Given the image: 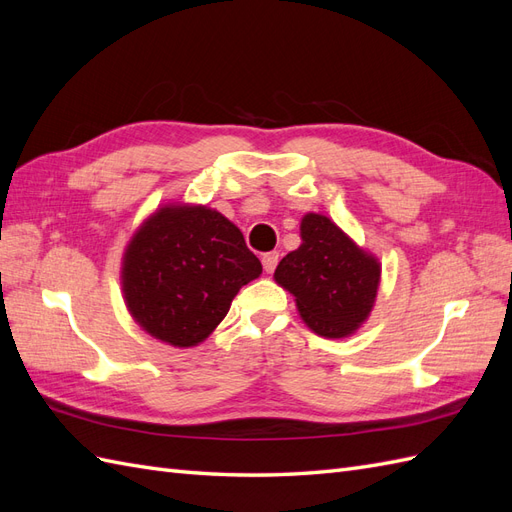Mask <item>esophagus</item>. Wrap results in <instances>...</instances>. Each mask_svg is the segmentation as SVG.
<instances>
[{
    "instance_id": "obj_1",
    "label": "esophagus",
    "mask_w": 512,
    "mask_h": 512,
    "mask_svg": "<svg viewBox=\"0 0 512 512\" xmlns=\"http://www.w3.org/2000/svg\"><path fill=\"white\" fill-rule=\"evenodd\" d=\"M277 262H280V254H277V252H267V254H262V267H265V271H267V273H273V271H275Z\"/></svg>"
}]
</instances>
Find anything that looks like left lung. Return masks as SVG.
Instances as JSON below:
<instances>
[{"mask_svg": "<svg viewBox=\"0 0 512 512\" xmlns=\"http://www.w3.org/2000/svg\"><path fill=\"white\" fill-rule=\"evenodd\" d=\"M301 247L282 258L275 282L294 294L307 327L322 337H346L376 301L380 265L329 218L307 213Z\"/></svg>", "mask_w": 512, "mask_h": 512, "instance_id": "1", "label": "left lung"}]
</instances>
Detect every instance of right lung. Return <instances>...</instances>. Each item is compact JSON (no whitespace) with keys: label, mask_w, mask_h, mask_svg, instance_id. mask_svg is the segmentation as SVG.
Returning <instances> with one entry per match:
<instances>
[{"label":"right lung","mask_w":512,"mask_h":512,"mask_svg":"<svg viewBox=\"0 0 512 512\" xmlns=\"http://www.w3.org/2000/svg\"><path fill=\"white\" fill-rule=\"evenodd\" d=\"M262 273L241 230L207 207H164L138 228L123 258V294L134 320L188 348L228 314L241 286Z\"/></svg>","instance_id":"right-lung-1"}]
</instances>
